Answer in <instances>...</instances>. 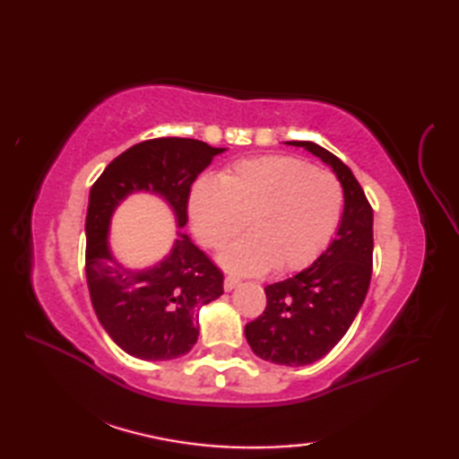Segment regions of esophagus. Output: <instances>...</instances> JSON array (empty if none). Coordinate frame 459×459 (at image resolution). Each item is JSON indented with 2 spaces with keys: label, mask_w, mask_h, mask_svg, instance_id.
Listing matches in <instances>:
<instances>
[{
  "label": "esophagus",
  "mask_w": 459,
  "mask_h": 459,
  "mask_svg": "<svg viewBox=\"0 0 459 459\" xmlns=\"http://www.w3.org/2000/svg\"><path fill=\"white\" fill-rule=\"evenodd\" d=\"M238 284H240V280H238V278H235V276H227V278H224V281H222L224 291H230V290H235Z\"/></svg>",
  "instance_id": "1"
}]
</instances>
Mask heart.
<instances>
[{"mask_svg": "<svg viewBox=\"0 0 459 459\" xmlns=\"http://www.w3.org/2000/svg\"><path fill=\"white\" fill-rule=\"evenodd\" d=\"M343 207L335 175L290 155L237 161L219 181L201 179L189 203L195 237L221 248L245 229L250 235L221 252V264L237 274H260L274 266H307L333 237Z\"/></svg>", "mask_w": 459, "mask_h": 459, "instance_id": "heart-1", "label": "heart"}]
</instances>
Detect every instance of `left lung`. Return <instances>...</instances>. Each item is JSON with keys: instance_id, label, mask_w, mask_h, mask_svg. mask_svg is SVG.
<instances>
[{"instance_id": "obj_1", "label": "left lung", "mask_w": 459, "mask_h": 459, "mask_svg": "<svg viewBox=\"0 0 459 459\" xmlns=\"http://www.w3.org/2000/svg\"><path fill=\"white\" fill-rule=\"evenodd\" d=\"M314 153L343 187L335 238L298 274L264 288V314L245 335L255 355L276 365L304 367L325 357L353 324L373 272V209L353 171L314 142H286Z\"/></svg>"}]
</instances>
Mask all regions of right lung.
Here are the masks:
<instances>
[{
	"label": "right lung",
	"instance_id": "obj_1",
	"mask_svg": "<svg viewBox=\"0 0 459 459\" xmlns=\"http://www.w3.org/2000/svg\"><path fill=\"white\" fill-rule=\"evenodd\" d=\"M224 152L191 138L148 140L120 153L92 185L84 224L92 307L114 343L135 359L189 353L199 337V309L222 294L221 270L181 229L193 181ZM134 192L160 196L178 227L172 250L145 269L126 267L108 240L115 209Z\"/></svg>",
	"mask_w": 459,
	"mask_h": 459
}]
</instances>
